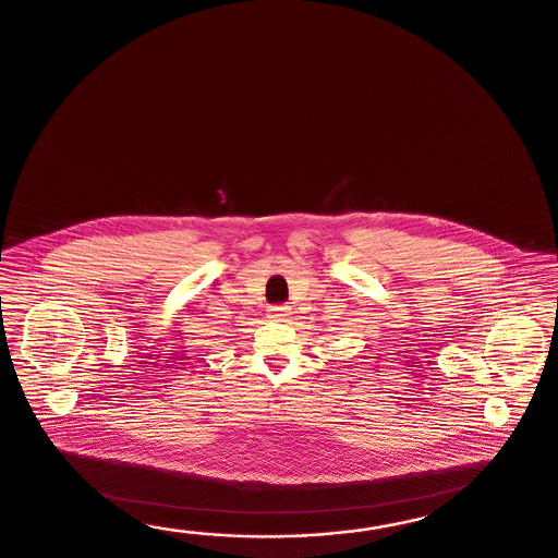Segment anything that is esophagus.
<instances>
[{
    "label": "esophagus",
    "mask_w": 558,
    "mask_h": 558,
    "mask_svg": "<svg viewBox=\"0 0 558 558\" xmlns=\"http://www.w3.org/2000/svg\"><path fill=\"white\" fill-rule=\"evenodd\" d=\"M288 310H290V306L280 304V306H270L268 314H270V318H274V320H284L286 316H288Z\"/></svg>",
    "instance_id": "obj_1"
}]
</instances>
